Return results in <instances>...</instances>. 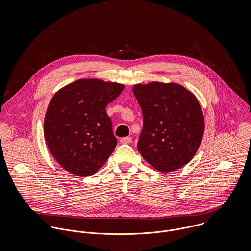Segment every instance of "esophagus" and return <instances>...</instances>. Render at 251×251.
I'll use <instances>...</instances> for the list:
<instances>
[{"label": "esophagus", "mask_w": 251, "mask_h": 251, "mask_svg": "<svg viewBox=\"0 0 251 251\" xmlns=\"http://www.w3.org/2000/svg\"><path fill=\"white\" fill-rule=\"evenodd\" d=\"M131 141H132L131 137H124L120 140V142L122 144H129L131 143Z\"/></svg>", "instance_id": "obj_1"}]
</instances>
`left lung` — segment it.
<instances>
[{
	"label": "left lung",
	"mask_w": 251,
	"mask_h": 251,
	"mask_svg": "<svg viewBox=\"0 0 251 251\" xmlns=\"http://www.w3.org/2000/svg\"><path fill=\"white\" fill-rule=\"evenodd\" d=\"M133 94L142 109L143 128L137 149L160 172L187 164L204 135L205 122L196 97L176 83L136 84Z\"/></svg>",
	"instance_id": "1"
}]
</instances>
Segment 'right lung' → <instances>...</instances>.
<instances>
[{
  "instance_id": "right-lung-1",
  "label": "right lung",
  "mask_w": 251,
  "mask_h": 251,
  "mask_svg": "<svg viewBox=\"0 0 251 251\" xmlns=\"http://www.w3.org/2000/svg\"><path fill=\"white\" fill-rule=\"evenodd\" d=\"M125 86L79 79L60 89L44 118V138L56 161L80 177L95 174L107 161L117 139L105 111Z\"/></svg>"
}]
</instances>
